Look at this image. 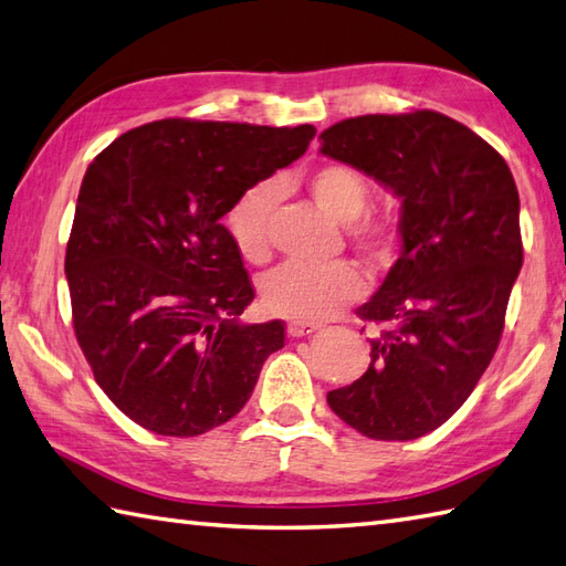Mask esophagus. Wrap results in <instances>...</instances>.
I'll use <instances>...</instances> for the list:
<instances>
[{"label": "esophagus", "mask_w": 566, "mask_h": 566, "mask_svg": "<svg viewBox=\"0 0 566 566\" xmlns=\"http://www.w3.org/2000/svg\"><path fill=\"white\" fill-rule=\"evenodd\" d=\"M321 326L316 323H304V321H292L290 326H286V333H290V338H304V335L316 333Z\"/></svg>", "instance_id": "1"}]
</instances>
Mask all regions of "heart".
<instances>
[{"instance_id":"heart-1","label":"heart","mask_w":566,"mask_h":566,"mask_svg":"<svg viewBox=\"0 0 566 566\" xmlns=\"http://www.w3.org/2000/svg\"><path fill=\"white\" fill-rule=\"evenodd\" d=\"M306 189L316 207L333 221L353 223V243L367 255L384 260L396 250V231L387 221L359 219L369 201L365 175L350 165H321L306 177ZM280 199L274 185H258L240 197L228 213V233L240 258L264 262L270 258V219ZM365 294V276L350 262H333L326 268L286 264L272 272L262 284V298L272 314L294 321H326Z\"/></svg>"}]
</instances>
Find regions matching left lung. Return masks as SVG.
Here are the masks:
<instances>
[{
	"instance_id": "left-lung-1",
	"label": "left lung",
	"mask_w": 566,
	"mask_h": 566,
	"mask_svg": "<svg viewBox=\"0 0 566 566\" xmlns=\"http://www.w3.org/2000/svg\"><path fill=\"white\" fill-rule=\"evenodd\" d=\"M321 153L401 199V255L357 308L384 331L328 406L367 438L416 440L467 401L496 353L523 264L518 189L484 138L438 112L345 118Z\"/></svg>"
}]
</instances>
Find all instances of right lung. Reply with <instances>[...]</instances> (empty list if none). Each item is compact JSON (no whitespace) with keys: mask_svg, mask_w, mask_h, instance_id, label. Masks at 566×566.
Segmentation results:
<instances>
[{"mask_svg":"<svg viewBox=\"0 0 566 566\" xmlns=\"http://www.w3.org/2000/svg\"><path fill=\"white\" fill-rule=\"evenodd\" d=\"M316 128L138 126L84 172L67 240L72 323L104 394L146 430L195 438L231 420L284 323H240L252 292L223 216L306 153Z\"/></svg>","mask_w":566,"mask_h":566,"instance_id":"obj_1","label":"right lung"}]
</instances>
